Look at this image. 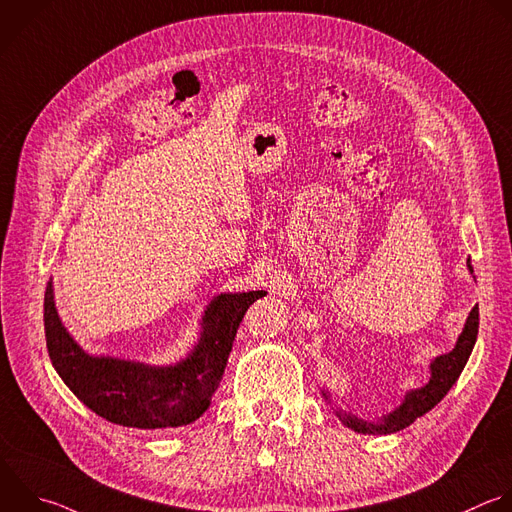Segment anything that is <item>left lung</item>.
Here are the masks:
<instances>
[{"instance_id":"1","label":"left lung","mask_w":512,"mask_h":512,"mask_svg":"<svg viewBox=\"0 0 512 512\" xmlns=\"http://www.w3.org/2000/svg\"><path fill=\"white\" fill-rule=\"evenodd\" d=\"M468 269L472 273V265L468 259ZM476 335H478V305L472 307L462 333L456 339V346L452 352L442 354L438 358L432 360L430 364V382L422 388L410 390L402 404L390 412L388 416H384L380 422H364L344 410H335V416L342 420L348 428L362 432V434H392L398 430H404L406 426H410L416 418L424 416L426 412H430L446 394L448 390L456 384L458 376L462 374L474 342H476ZM325 400H329L327 392H321Z\"/></svg>"}]
</instances>
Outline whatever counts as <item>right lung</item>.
<instances>
[{
  "label": "right lung",
  "mask_w": 512,
  "mask_h": 512,
  "mask_svg": "<svg viewBox=\"0 0 512 512\" xmlns=\"http://www.w3.org/2000/svg\"><path fill=\"white\" fill-rule=\"evenodd\" d=\"M263 295L267 291L217 295L205 309L193 352L175 366H148L86 354L62 325L50 279L44 297L48 354L74 396L108 422L140 430L187 426L211 406L239 323Z\"/></svg>",
  "instance_id": "obj_1"
}]
</instances>
